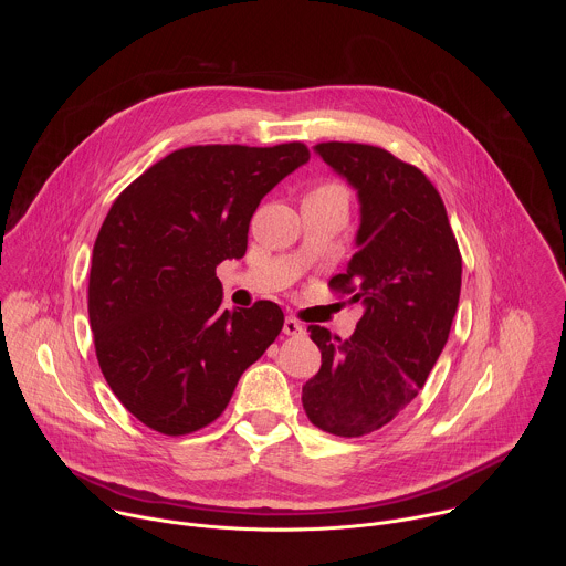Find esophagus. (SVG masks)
Wrapping results in <instances>:
<instances>
[{
	"label": "esophagus",
	"mask_w": 566,
	"mask_h": 566,
	"mask_svg": "<svg viewBox=\"0 0 566 566\" xmlns=\"http://www.w3.org/2000/svg\"><path fill=\"white\" fill-rule=\"evenodd\" d=\"M284 334L286 336H304V327H302V322L300 319H295V317H286L284 319Z\"/></svg>",
	"instance_id": "esophagus-1"
}]
</instances>
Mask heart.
<instances>
[{"instance_id":"1","label":"heart","mask_w":566,"mask_h":566,"mask_svg":"<svg viewBox=\"0 0 566 566\" xmlns=\"http://www.w3.org/2000/svg\"><path fill=\"white\" fill-rule=\"evenodd\" d=\"M311 192H343V195H347L345 186L338 184V181H322V184H317Z\"/></svg>"}]
</instances>
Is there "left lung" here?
<instances>
[{
  "mask_svg": "<svg viewBox=\"0 0 566 566\" xmlns=\"http://www.w3.org/2000/svg\"><path fill=\"white\" fill-rule=\"evenodd\" d=\"M315 151L358 190V251L329 289L365 313L349 340L308 327L322 365L302 385V406L315 428L356 439L387 426L426 385L457 313L461 253L439 190L417 166L365 143Z\"/></svg>",
  "mask_w": 566,
  "mask_h": 566,
  "instance_id": "left-lung-1",
  "label": "left lung"
}]
</instances>
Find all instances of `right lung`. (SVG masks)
<instances>
[{
  "mask_svg": "<svg viewBox=\"0 0 566 566\" xmlns=\"http://www.w3.org/2000/svg\"><path fill=\"white\" fill-rule=\"evenodd\" d=\"M308 156L300 140L190 145L112 203L92 255L90 325L107 385L143 426L168 437L210 426L280 336L282 308H223L214 271L247 253L260 201Z\"/></svg>",
  "mask_w": 566,
  "mask_h": 566,
  "instance_id": "1",
  "label": "right lung"
}]
</instances>
